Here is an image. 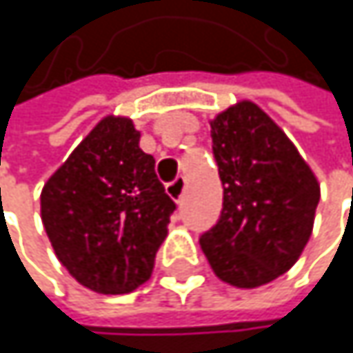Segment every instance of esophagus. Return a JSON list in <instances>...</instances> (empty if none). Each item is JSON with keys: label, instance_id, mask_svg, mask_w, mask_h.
Segmentation results:
<instances>
[{"label": "esophagus", "instance_id": "1", "mask_svg": "<svg viewBox=\"0 0 353 353\" xmlns=\"http://www.w3.org/2000/svg\"><path fill=\"white\" fill-rule=\"evenodd\" d=\"M183 192H185V177L183 176L176 177L172 183H168V194H170L176 202H181Z\"/></svg>", "mask_w": 353, "mask_h": 353}]
</instances>
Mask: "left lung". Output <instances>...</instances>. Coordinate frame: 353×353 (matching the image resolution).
<instances>
[{
  "label": "left lung",
  "instance_id": "left-lung-1",
  "mask_svg": "<svg viewBox=\"0 0 353 353\" xmlns=\"http://www.w3.org/2000/svg\"><path fill=\"white\" fill-rule=\"evenodd\" d=\"M223 212L200 247L219 280L259 288L286 274L307 247L321 185L286 132L251 100L210 120Z\"/></svg>",
  "mask_w": 353,
  "mask_h": 353
}]
</instances>
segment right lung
<instances>
[{"label": "right lung", "mask_w": 353, "mask_h": 353, "mask_svg": "<svg viewBox=\"0 0 353 353\" xmlns=\"http://www.w3.org/2000/svg\"><path fill=\"white\" fill-rule=\"evenodd\" d=\"M139 141L128 116L108 114L40 192L59 261L100 294H126L151 278L176 208Z\"/></svg>", "instance_id": "1"}]
</instances>
